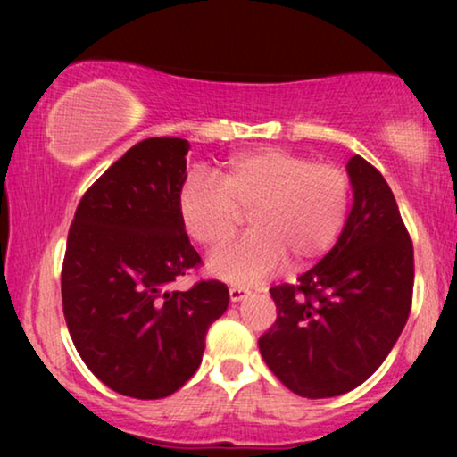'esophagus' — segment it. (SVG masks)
Wrapping results in <instances>:
<instances>
[{"instance_id": "34e87169", "label": "esophagus", "mask_w": 457, "mask_h": 457, "mask_svg": "<svg viewBox=\"0 0 457 457\" xmlns=\"http://www.w3.org/2000/svg\"><path fill=\"white\" fill-rule=\"evenodd\" d=\"M247 293H249L247 287H243V285H230V289H228L230 302H241V299L247 297Z\"/></svg>"}]
</instances>
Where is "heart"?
Instances as JSON below:
<instances>
[{"label":"heart","mask_w":457,"mask_h":457,"mask_svg":"<svg viewBox=\"0 0 457 457\" xmlns=\"http://www.w3.org/2000/svg\"><path fill=\"white\" fill-rule=\"evenodd\" d=\"M349 210L347 174L287 149L264 147L230 158L214 179L191 177L180 218L199 245L218 252L252 214V235L216 253L210 272L253 283L291 260L303 268L339 239Z\"/></svg>","instance_id":"1"}]
</instances>
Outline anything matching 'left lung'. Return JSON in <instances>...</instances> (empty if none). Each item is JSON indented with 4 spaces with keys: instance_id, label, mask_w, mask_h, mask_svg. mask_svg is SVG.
I'll list each match as a JSON object with an SVG mask.
<instances>
[{
    "instance_id": "left-lung-1",
    "label": "left lung",
    "mask_w": 457,
    "mask_h": 457,
    "mask_svg": "<svg viewBox=\"0 0 457 457\" xmlns=\"http://www.w3.org/2000/svg\"><path fill=\"white\" fill-rule=\"evenodd\" d=\"M353 205L335 247L297 285L270 295L277 320L260 353L287 389L322 399L347 393L383 364L408 322L414 247L377 168L347 162Z\"/></svg>"
}]
</instances>
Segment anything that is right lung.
<instances>
[{
  "instance_id": "right-lung-1",
  "label": "right lung",
  "mask_w": 457,
  "mask_h": 457,
  "mask_svg": "<svg viewBox=\"0 0 457 457\" xmlns=\"http://www.w3.org/2000/svg\"><path fill=\"white\" fill-rule=\"evenodd\" d=\"M189 141L152 137L80 199L62 266V308L87 368L112 391L162 399L202 364L205 333L228 305L220 280L170 291L202 264L180 218Z\"/></svg>"
}]
</instances>
